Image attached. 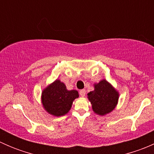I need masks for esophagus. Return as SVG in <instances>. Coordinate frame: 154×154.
Wrapping results in <instances>:
<instances>
[{"label": "esophagus", "mask_w": 154, "mask_h": 154, "mask_svg": "<svg viewBox=\"0 0 154 154\" xmlns=\"http://www.w3.org/2000/svg\"><path fill=\"white\" fill-rule=\"evenodd\" d=\"M80 94L81 97H84L86 95V90L85 89H82L80 91Z\"/></svg>", "instance_id": "1"}]
</instances>
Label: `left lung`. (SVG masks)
Returning a JSON list of instances; mask_svg holds the SVG:
<instances>
[{"mask_svg": "<svg viewBox=\"0 0 154 154\" xmlns=\"http://www.w3.org/2000/svg\"><path fill=\"white\" fill-rule=\"evenodd\" d=\"M94 90L88 93V99L91 103L93 111L100 116L111 112L118 103L119 94L106 80L94 85Z\"/></svg>", "mask_w": 154, "mask_h": 154, "instance_id": "8db88e82", "label": "left lung"}]
</instances>
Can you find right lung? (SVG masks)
I'll use <instances>...</instances> for the list:
<instances>
[{"label": "right lung", "instance_id": "right-lung-1", "mask_svg": "<svg viewBox=\"0 0 154 154\" xmlns=\"http://www.w3.org/2000/svg\"><path fill=\"white\" fill-rule=\"evenodd\" d=\"M78 97V91H69L63 82L56 80L43 89L42 103L49 114L59 117L67 114L71 109L73 101Z\"/></svg>", "mask_w": 154, "mask_h": 154}]
</instances>
